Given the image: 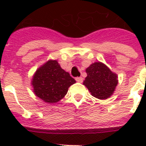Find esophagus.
I'll return each mask as SVG.
<instances>
[{
	"label": "esophagus",
	"mask_w": 146,
	"mask_h": 146,
	"mask_svg": "<svg viewBox=\"0 0 146 146\" xmlns=\"http://www.w3.org/2000/svg\"><path fill=\"white\" fill-rule=\"evenodd\" d=\"M75 80L77 82H82V80H83V78H82V77H75Z\"/></svg>",
	"instance_id": "34e87169"
}]
</instances>
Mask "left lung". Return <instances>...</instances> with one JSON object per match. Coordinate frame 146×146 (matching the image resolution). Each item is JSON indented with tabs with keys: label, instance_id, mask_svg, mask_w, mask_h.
<instances>
[{
	"label": "left lung",
	"instance_id": "left-lung-1",
	"mask_svg": "<svg viewBox=\"0 0 146 146\" xmlns=\"http://www.w3.org/2000/svg\"><path fill=\"white\" fill-rule=\"evenodd\" d=\"M87 77L83 85L91 94L99 99H108L118 85V75L102 62H95L86 69Z\"/></svg>",
	"mask_w": 146,
	"mask_h": 146
}]
</instances>
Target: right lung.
<instances>
[{"mask_svg": "<svg viewBox=\"0 0 146 146\" xmlns=\"http://www.w3.org/2000/svg\"><path fill=\"white\" fill-rule=\"evenodd\" d=\"M76 81L62 69L56 60H49L38 67L31 80L33 91L37 97L48 104L57 103Z\"/></svg>", "mask_w": 146, "mask_h": 146, "instance_id": "add662e5", "label": "right lung"}]
</instances>
